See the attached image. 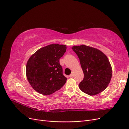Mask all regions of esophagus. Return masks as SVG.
Masks as SVG:
<instances>
[{
	"label": "esophagus",
	"mask_w": 129,
	"mask_h": 129,
	"mask_svg": "<svg viewBox=\"0 0 129 129\" xmlns=\"http://www.w3.org/2000/svg\"><path fill=\"white\" fill-rule=\"evenodd\" d=\"M73 76V73H72L69 75V77H72Z\"/></svg>",
	"instance_id": "1"
}]
</instances>
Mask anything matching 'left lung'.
Listing matches in <instances>:
<instances>
[{"label":"left lung","mask_w":129,"mask_h":129,"mask_svg":"<svg viewBox=\"0 0 129 129\" xmlns=\"http://www.w3.org/2000/svg\"><path fill=\"white\" fill-rule=\"evenodd\" d=\"M72 49L80 59L84 79L78 86L89 95L103 92L108 87L112 75V69L108 58L100 50L81 45Z\"/></svg>","instance_id":"8db88e82"}]
</instances>
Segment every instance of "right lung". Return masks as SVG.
Masks as SVG:
<instances>
[{
  "instance_id": "1",
  "label": "right lung",
  "mask_w": 129,
  "mask_h": 129,
  "mask_svg": "<svg viewBox=\"0 0 129 129\" xmlns=\"http://www.w3.org/2000/svg\"><path fill=\"white\" fill-rule=\"evenodd\" d=\"M66 45L53 44L39 49L28 60L26 74L33 88L43 95H50L62 87L67 78L63 74L59 59Z\"/></svg>"
}]
</instances>
